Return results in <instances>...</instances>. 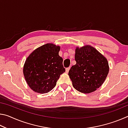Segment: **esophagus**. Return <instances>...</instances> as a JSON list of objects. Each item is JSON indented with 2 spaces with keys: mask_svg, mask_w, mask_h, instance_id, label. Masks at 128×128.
Returning <instances> with one entry per match:
<instances>
[{
  "mask_svg": "<svg viewBox=\"0 0 128 128\" xmlns=\"http://www.w3.org/2000/svg\"><path fill=\"white\" fill-rule=\"evenodd\" d=\"M69 69H70V67H68V68H66V73H68Z\"/></svg>",
  "mask_w": 128,
  "mask_h": 128,
  "instance_id": "obj_1",
  "label": "esophagus"
}]
</instances>
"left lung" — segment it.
<instances>
[{"label":"left lung","mask_w":128,"mask_h":128,"mask_svg":"<svg viewBox=\"0 0 128 128\" xmlns=\"http://www.w3.org/2000/svg\"><path fill=\"white\" fill-rule=\"evenodd\" d=\"M76 64L68 74L73 87L82 93L94 92L104 82L109 72L107 60L96 49L86 46L76 49Z\"/></svg>","instance_id":"1"}]
</instances>
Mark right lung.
<instances>
[{
	"label": "right lung",
	"instance_id": "1",
	"mask_svg": "<svg viewBox=\"0 0 128 128\" xmlns=\"http://www.w3.org/2000/svg\"><path fill=\"white\" fill-rule=\"evenodd\" d=\"M59 51V46L47 43L35 50L26 60L24 75L35 92L44 94L52 90L60 76L66 71Z\"/></svg>",
	"mask_w": 128,
	"mask_h": 128
}]
</instances>
